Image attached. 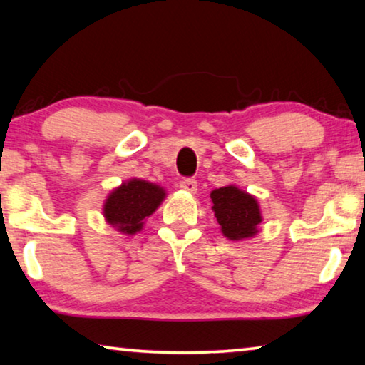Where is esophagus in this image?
Listing matches in <instances>:
<instances>
[{
    "instance_id": "obj_1",
    "label": "esophagus",
    "mask_w": 365,
    "mask_h": 365,
    "mask_svg": "<svg viewBox=\"0 0 365 365\" xmlns=\"http://www.w3.org/2000/svg\"><path fill=\"white\" fill-rule=\"evenodd\" d=\"M179 187H181L182 190H187V192H195V190H197V181H195V179H192V178H184V179H181V181H179V184H178Z\"/></svg>"
}]
</instances>
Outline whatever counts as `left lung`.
<instances>
[{
	"label": "left lung",
	"instance_id": "left-lung-1",
	"mask_svg": "<svg viewBox=\"0 0 365 365\" xmlns=\"http://www.w3.org/2000/svg\"><path fill=\"white\" fill-rule=\"evenodd\" d=\"M218 225L230 240L250 238L257 232L261 223L259 207L253 195L243 192L233 186L215 189L210 194Z\"/></svg>",
	"mask_w": 365,
	"mask_h": 365
}]
</instances>
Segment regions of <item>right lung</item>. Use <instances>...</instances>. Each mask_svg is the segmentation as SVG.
Listing matches in <instances>:
<instances>
[{"label": "right lung", "instance_id": "add662e5", "mask_svg": "<svg viewBox=\"0 0 365 365\" xmlns=\"http://www.w3.org/2000/svg\"><path fill=\"white\" fill-rule=\"evenodd\" d=\"M165 199V190L155 184L132 179L112 192L104 205V217L120 232L133 235L143 227V218L150 217Z\"/></svg>", "mask_w": 365, "mask_h": 365}]
</instances>
